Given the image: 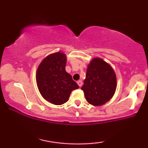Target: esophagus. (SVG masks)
<instances>
[{
	"label": "esophagus",
	"mask_w": 148,
	"mask_h": 148,
	"mask_svg": "<svg viewBox=\"0 0 148 148\" xmlns=\"http://www.w3.org/2000/svg\"><path fill=\"white\" fill-rule=\"evenodd\" d=\"M77 84H78V85H79V87L81 88V86H82V85H83L82 81H81V80H79V81H77Z\"/></svg>",
	"instance_id": "1"
}]
</instances>
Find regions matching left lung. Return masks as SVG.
<instances>
[{"instance_id": "left-lung-1", "label": "left lung", "mask_w": 148, "mask_h": 148, "mask_svg": "<svg viewBox=\"0 0 148 148\" xmlns=\"http://www.w3.org/2000/svg\"><path fill=\"white\" fill-rule=\"evenodd\" d=\"M117 78L113 67L100 58H94L88 64L81 90L89 103L101 106L114 95Z\"/></svg>"}]
</instances>
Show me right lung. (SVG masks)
Returning <instances> with one entry per match:
<instances>
[{
  "label": "right lung",
  "mask_w": 148,
  "mask_h": 148,
  "mask_svg": "<svg viewBox=\"0 0 148 148\" xmlns=\"http://www.w3.org/2000/svg\"><path fill=\"white\" fill-rule=\"evenodd\" d=\"M67 56L63 52L51 53L42 60L36 72V82L45 100L62 105L69 100L71 92L79 86L65 70Z\"/></svg>",
  "instance_id": "obj_1"
}]
</instances>
